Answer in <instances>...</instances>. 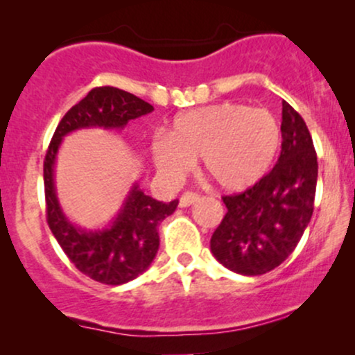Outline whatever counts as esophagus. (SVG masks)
I'll return each mask as SVG.
<instances>
[{
	"instance_id": "obj_1",
	"label": "esophagus",
	"mask_w": 355,
	"mask_h": 355,
	"mask_svg": "<svg viewBox=\"0 0 355 355\" xmlns=\"http://www.w3.org/2000/svg\"><path fill=\"white\" fill-rule=\"evenodd\" d=\"M198 200V193L195 191H183L182 197H180V207H190L191 203H195Z\"/></svg>"
}]
</instances>
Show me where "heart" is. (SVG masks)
I'll return each instance as SVG.
<instances>
[{
    "label": "heart",
    "mask_w": 355,
    "mask_h": 355,
    "mask_svg": "<svg viewBox=\"0 0 355 355\" xmlns=\"http://www.w3.org/2000/svg\"><path fill=\"white\" fill-rule=\"evenodd\" d=\"M279 145V121L268 110L225 101L175 116L168 133L153 138L152 158L158 172L177 182L200 157L220 189L239 191L267 173Z\"/></svg>",
    "instance_id": "b5f03b06"
}]
</instances>
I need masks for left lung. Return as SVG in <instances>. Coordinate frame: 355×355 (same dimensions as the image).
<instances>
[{
    "label": "left lung",
    "instance_id": "left-lung-1",
    "mask_svg": "<svg viewBox=\"0 0 355 355\" xmlns=\"http://www.w3.org/2000/svg\"><path fill=\"white\" fill-rule=\"evenodd\" d=\"M282 150L274 168L227 207L210 240L215 259L235 274L262 275L294 252L313 211L317 155L302 116L282 101Z\"/></svg>",
    "mask_w": 355,
    "mask_h": 355
}]
</instances>
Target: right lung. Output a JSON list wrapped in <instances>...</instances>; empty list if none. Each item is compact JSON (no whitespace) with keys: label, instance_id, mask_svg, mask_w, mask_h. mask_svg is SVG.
I'll return each mask as SVG.
<instances>
[{"label":"right lung","instance_id":"1","mask_svg":"<svg viewBox=\"0 0 355 355\" xmlns=\"http://www.w3.org/2000/svg\"><path fill=\"white\" fill-rule=\"evenodd\" d=\"M153 107L115 87H98L67 112L56 126L43 165L48 225L60 247L81 274L107 285H121L144 274L160 245L158 225L172 215L178 200L158 202L133 185L110 225L100 230L76 227L63 214L55 187V162L61 141L81 128L121 130Z\"/></svg>","mask_w":355,"mask_h":355}]
</instances>
